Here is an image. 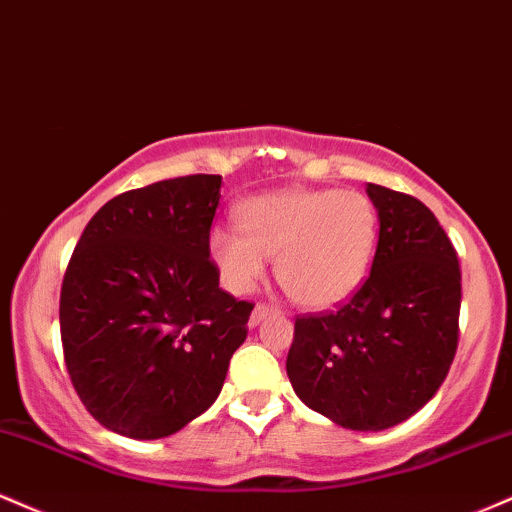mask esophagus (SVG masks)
I'll return each mask as SVG.
<instances>
[{
    "label": "esophagus",
    "mask_w": 512,
    "mask_h": 512,
    "mask_svg": "<svg viewBox=\"0 0 512 512\" xmlns=\"http://www.w3.org/2000/svg\"><path fill=\"white\" fill-rule=\"evenodd\" d=\"M275 311H278V309H273V306H268V304H256V309L251 311V318H249V328H256V326H261V323H263V318H268L270 314H275Z\"/></svg>",
    "instance_id": "obj_1"
}]
</instances>
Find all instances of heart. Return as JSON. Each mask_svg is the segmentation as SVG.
Here are the masks:
<instances>
[{
	"label": "heart",
	"mask_w": 512,
	"mask_h": 512,
	"mask_svg": "<svg viewBox=\"0 0 512 512\" xmlns=\"http://www.w3.org/2000/svg\"><path fill=\"white\" fill-rule=\"evenodd\" d=\"M237 227H215L208 254L230 292H251L278 258V280L304 309H333L362 287L378 215L359 191L280 189L237 206Z\"/></svg>",
	"instance_id": "b5f03b06"
}]
</instances>
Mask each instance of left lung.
Returning a JSON list of instances; mask_svg holds the SVG:
<instances>
[{"instance_id": "obj_1", "label": "left lung", "mask_w": 512, "mask_h": 512, "mask_svg": "<svg viewBox=\"0 0 512 512\" xmlns=\"http://www.w3.org/2000/svg\"><path fill=\"white\" fill-rule=\"evenodd\" d=\"M378 213L371 273L333 314L294 323L287 376L306 407L352 431L405 422L436 395L458 350L460 266L436 215L366 184Z\"/></svg>"}]
</instances>
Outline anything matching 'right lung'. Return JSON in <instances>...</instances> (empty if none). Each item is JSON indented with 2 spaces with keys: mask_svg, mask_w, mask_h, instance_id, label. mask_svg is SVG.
<instances>
[{
  "mask_svg": "<svg viewBox=\"0 0 512 512\" xmlns=\"http://www.w3.org/2000/svg\"><path fill=\"white\" fill-rule=\"evenodd\" d=\"M220 174L126 191L78 239L59 299L64 362L105 429L177 434L218 400L254 304L220 290L208 234Z\"/></svg>",
  "mask_w": 512,
  "mask_h": 512,
  "instance_id": "right-lung-1",
  "label": "right lung"
}]
</instances>
